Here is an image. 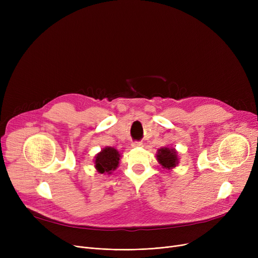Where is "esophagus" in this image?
<instances>
[{
	"instance_id": "obj_1",
	"label": "esophagus",
	"mask_w": 258,
	"mask_h": 258,
	"mask_svg": "<svg viewBox=\"0 0 258 258\" xmlns=\"http://www.w3.org/2000/svg\"><path fill=\"white\" fill-rule=\"evenodd\" d=\"M132 146L133 147H138V146H142V143L139 142V141H135L132 143Z\"/></svg>"
}]
</instances>
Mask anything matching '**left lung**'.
<instances>
[{
  "label": "left lung",
  "instance_id": "left-lung-1",
  "mask_svg": "<svg viewBox=\"0 0 258 258\" xmlns=\"http://www.w3.org/2000/svg\"><path fill=\"white\" fill-rule=\"evenodd\" d=\"M157 160L163 168L171 169L175 167L179 163L178 153L174 148L169 147H162L158 150Z\"/></svg>",
  "mask_w": 258,
  "mask_h": 258
}]
</instances>
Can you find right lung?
Here are the masks:
<instances>
[{
	"label": "right lung",
	"instance_id": "right-lung-1",
	"mask_svg": "<svg viewBox=\"0 0 258 258\" xmlns=\"http://www.w3.org/2000/svg\"><path fill=\"white\" fill-rule=\"evenodd\" d=\"M120 154L114 147L106 146L95 157V168L99 173L111 174L118 167Z\"/></svg>",
	"mask_w": 258,
	"mask_h": 258
}]
</instances>
